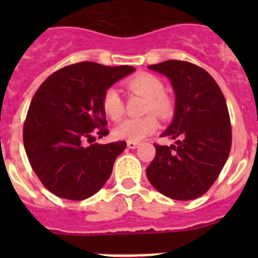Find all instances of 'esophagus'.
Instances as JSON below:
<instances>
[{
    "label": "esophagus",
    "mask_w": 258,
    "mask_h": 258,
    "mask_svg": "<svg viewBox=\"0 0 258 258\" xmlns=\"http://www.w3.org/2000/svg\"><path fill=\"white\" fill-rule=\"evenodd\" d=\"M126 146H127V147H129V149L134 150V149H137L138 146H140V143H138V142H132V141H127Z\"/></svg>",
    "instance_id": "34e87169"
}]
</instances>
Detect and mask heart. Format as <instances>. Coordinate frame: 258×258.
I'll use <instances>...</instances> for the list:
<instances>
[{"instance_id": "1", "label": "heart", "mask_w": 258, "mask_h": 258, "mask_svg": "<svg viewBox=\"0 0 258 258\" xmlns=\"http://www.w3.org/2000/svg\"><path fill=\"white\" fill-rule=\"evenodd\" d=\"M126 88L131 92L147 98L146 113L150 115L141 118H127L113 129V136L118 140L140 142L157 129V118H168L173 113V102L165 95V85L160 77L152 74H140L127 80ZM102 109L104 115L113 121H117L124 115V102L120 93L113 88L107 89L102 97Z\"/></svg>"}]
</instances>
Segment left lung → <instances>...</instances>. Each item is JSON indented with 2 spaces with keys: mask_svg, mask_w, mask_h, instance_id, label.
<instances>
[{
  "mask_svg": "<svg viewBox=\"0 0 258 258\" xmlns=\"http://www.w3.org/2000/svg\"><path fill=\"white\" fill-rule=\"evenodd\" d=\"M149 68L165 75L174 89V118L161 137L175 140V145H155L156 155L146 174L170 199H197L211 188L229 157L226 101L213 77L190 61L166 60Z\"/></svg>",
  "mask_w": 258,
  "mask_h": 258,
  "instance_id": "left-lung-1",
  "label": "left lung"
}]
</instances>
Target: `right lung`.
I'll use <instances>...</instances> for the list:
<instances>
[{"mask_svg": "<svg viewBox=\"0 0 258 258\" xmlns=\"http://www.w3.org/2000/svg\"><path fill=\"white\" fill-rule=\"evenodd\" d=\"M133 71L131 66L80 61L50 75L37 89L24 121L23 142L32 169L50 192L84 200L109 178L126 142L85 147L84 141L94 133L101 138L108 134L102 97Z\"/></svg>", "mask_w": 258, "mask_h": 258, "instance_id": "right-lung-1", "label": "right lung"}]
</instances>
